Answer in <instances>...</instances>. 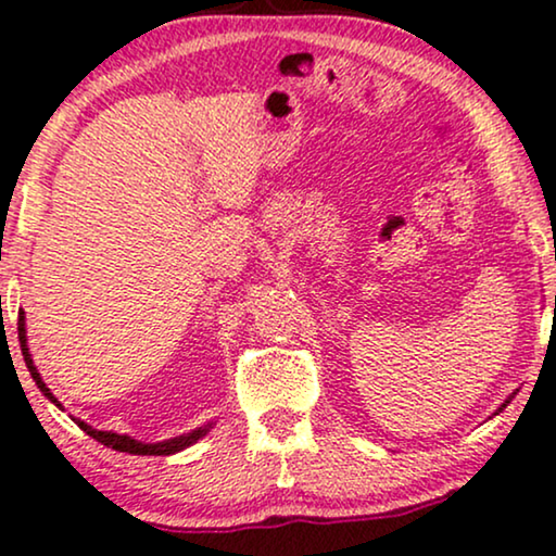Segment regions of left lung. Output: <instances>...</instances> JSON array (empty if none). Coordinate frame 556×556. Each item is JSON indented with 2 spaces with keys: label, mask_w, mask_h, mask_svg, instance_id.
<instances>
[{
  "label": "left lung",
  "mask_w": 556,
  "mask_h": 556,
  "mask_svg": "<svg viewBox=\"0 0 556 556\" xmlns=\"http://www.w3.org/2000/svg\"><path fill=\"white\" fill-rule=\"evenodd\" d=\"M505 403H508V400H505ZM503 407H505V405H503ZM503 407H501V410H503Z\"/></svg>",
  "instance_id": "1"
}]
</instances>
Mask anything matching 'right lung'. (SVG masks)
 <instances>
[{
	"label": "right lung",
	"instance_id": "right-lung-1",
	"mask_svg": "<svg viewBox=\"0 0 556 556\" xmlns=\"http://www.w3.org/2000/svg\"><path fill=\"white\" fill-rule=\"evenodd\" d=\"M17 333H20V349H23L25 364H27V369H30V375H33V379H35V384H38L40 392H43V395H46L48 400H51V403L59 405V400H55V397H53V392L46 388V382H43V379H40L38 369H35V364H33V359H30V351H27V336H25V318H23V313H20V320H17ZM59 407H61V405H59ZM76 424H79V428H81L84 433H89L91 439H97V441H100V444H104V446L115 448V452L149 454V456L177 454V452H181V448H187V446L197 444V439H202V435H205V433L210 431V428H213V424H210V426H205V428H197V431H192V433L177 435V439L161 441V444H143V441L130 439V435H121V433H112V431H97V428L87 426V424H84V420H76Z\"/></svg>",
	"mask_w": 556,
	"mask_h": 556
}]
</instances>
